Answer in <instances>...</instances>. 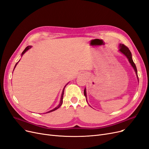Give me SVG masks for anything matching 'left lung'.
<instances>
[{"instance_id":"1","label":"left lung","mask_w":149,"mask_h":149,"mask_svg":"<svg viewBox=\"0 0 149 149\" xmlns=\"http://www.w3.org/2000/svg\"><path fill=\"white\" fill-rule=\"evenodd\" d=\"M119 51L121 52L122 54H123L128 59V61L130 63V64L132 65V66L133 67V68H134L136 74L137 75V77H138V79L139 81V78H138V71H137V68L136 67V65L134 64L133 59H132V52H130V49H128V47H127L126 46H125L123 44H120L119 45ZM84 94L86 97V99L87 101V95H86V88L84 89Z\"/></svg>"}]
</instances>
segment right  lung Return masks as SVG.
<instances>
[{
    "label": "right lung",
    "mask_w": 149,
    "mask_h": 149,
    "mask_svg": "<svg viewBox=\"0 0 149 149\" xmlns=\"http://www.w3.org/2000/svg\"><path fill=\"white\" fill-rule=\"evenodd\" d=\"M32 47V46H27L26 48H25V49L23 51V52H22V54H21V56H22V55L24 54V53L27 51V50H29L30 48H31ZM19 62H17L16 63V65H15V68L16 67V65H17V63H18ZM15 68H14V69H15ZM66 85V86H67ZM66 86H65V87H64V88H63V91H62V96H61V102H60V103H59V104L56 107V108H55L54 109H52V110H51V111H48L47 112H46V113H48V112H52V111H55V110H56V109H57L58 108H60V107L61 106V105H62V103H63V93H64V90H65V87H66Z\"/></svg>",
    "instance_id": "1"
}]
</instances>
